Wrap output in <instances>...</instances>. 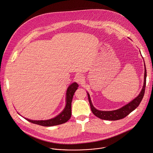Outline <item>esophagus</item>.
I'll return each instance as SVG.
<instances>
[{
  "mask_svg": "<svg viewBox=\"0 0 153 153\" xmlns=\"http://www.w3.org/2000/svg\"><path fill=\"white\" fill-rule=\"evenodd\" d=\"M75 81L76 82L79 84H81L84 81V79H83V77L81 75H77L76 76H75Z\"/></svg>",
  "mask_w": 153,
  "mask_h": 153,
  "instance_id": "34e87169",
  "label": "esophagus"
}]
</instances>
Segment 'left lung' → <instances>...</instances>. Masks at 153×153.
Wrapping results in <instances>:
<instances>
[{"instance_id":"8db88e82","label":"left lung","mask_w":153,"mask_h":153,"mask_svg":"<svg viewBox=\"0 0 153 153\" xmlns=\"http://www.w3.org/2000/svg\"><path fill=\"white\" fill-rule=\"evenodd\" d=\"M144 81L143 88L137 97H136L131 102L126 105L122 108L111 111H99L94 108L93 106L89 94L87 93L88 96V100L91 106V109L94 114H95L97 117L102 119V120H117L123 119L126 117L128 114H130L131 111L135 110L139 106L141 101L142 100L144 93H145V88L146 85V77H147V71L146 68V65L144 64Z\"/></svg>"}]
</instances>
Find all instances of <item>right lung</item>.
<instances>
[{
    "instance_id": "right-lung-1",
    "label": "right lung",
    "mask_w": 153,
    "mask_h": 153,
    "mask_svg": "<svg viewBox=\"0 0 153 153\" xmlns=\"http://www.w3.org/2000/svg\"><path fill=\"white\" fill-rule=\"evenodd\" d=\"M78 85L76 82L70 85L67 89L66 94V106L60 114L54 118L46 120H32L26 119L28 122L42 126H53L63 124L67 122L71 116V103L75 92L78 89Z\"/></svg>"
}]
</instances>
